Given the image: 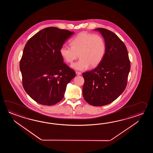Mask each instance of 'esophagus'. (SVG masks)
<instances>
[{"label": "esophagus", "instance_id": "1", "mask_svg": "<svg viewBox=\"0 0 153 153\" xmlns=\"http://www.w3.org/2000/svg\"><path fill=\"white\" fill-rule=\"evenodd\" d=\"M75 73H76V74L77 75H81V73H80V72H75Z\"/></svg>", "mask_w": 153, "mask_h": 153}]
</instances>
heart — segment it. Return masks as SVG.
<instances>
[{"mask_svg": "<svg viewBox=\"0 0 153 153\" xmlns=\"http://www.w3.org/2000/svg\"><path fill=\"white\" fill-rule=\"evenodd\" d=\"M71 46L63 45L59 53L65 62L72 63L79 56L78 62L72 67L78 71H84L89 65L94 67L98 65L104 58L106 45L104 39L99 35L88 33L78 34L70 42Z\"/></svg>", "mask_w": 153, "mask_h": 153, "instance_id": "1", "label": "heart"}]
</instances>
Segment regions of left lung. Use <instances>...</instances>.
<instances>
[{
  "label": "left lung",
  "instance_id": "obj_1",
  "mask_svg": "<svg viewBox=\"0 0 153 153\" xmlns=\"http://www.w3.org/2000/svg\"><path fill=\"white\" fill-rule=\"evenodd\" d=\"M94 30L103 36L106 51L96 68L82 73V94L88 104L98 107L111 103L124 92L131 65L126 47L115 33L102 28Z\"/></svg>",
  "mask_w": 153,
  "mask_h": 153
}]
</instances>
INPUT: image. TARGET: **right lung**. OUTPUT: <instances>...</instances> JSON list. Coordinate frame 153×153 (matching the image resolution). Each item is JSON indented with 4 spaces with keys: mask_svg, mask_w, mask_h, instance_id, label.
Listing matches in <instances>:
<instances>
[{
    "mask_svg": "<svg viewBox=\"0 0 153 153\" xmlns=\"http://www.w3.org/2000/svg\"><path fill=\"white\" fill-rule=\"evenodd\" d=\"M74 34L54 27L41 30L26 43L20 68L25 90L39 104L52 105L63 98L75 73L63 62L59 49Z\"/></svg>",
    "mask_w": 153,
    "mask_h": 153,
    "instance_id": "right-lung-1",
    "label": "right lung"
}]
</instances>
